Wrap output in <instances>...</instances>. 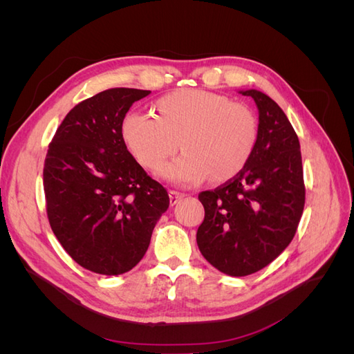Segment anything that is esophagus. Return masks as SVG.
<instances>
[{
    "label": "esophagus",
    "instance_id": "34e87169",
    "mask_svg": "<svg viewBox=\"0 0 354 354\" xmlns=\"http://www.w3.org/2000/svg\"><path fill=\"white\" fill-rule=\"evenodd\" d=\"M185 198V194H180L177 190H169V203L171 205H176L177 202Z\"/></svg>",
    "mask_w": 354,
    "mask_h": 354
}]
</instances>
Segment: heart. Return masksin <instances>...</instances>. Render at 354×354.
I'll use <instances>...</instances> for the list:
<instances>
[{
  "instance_id": "1",
  "label": "heart",
  "mask_w": 354,
  "mask_h": 354,
  "mask_svg": "<svg viewBox=\"0 0 354 354\" xmlns=\"http://www.w3.org/2000/svg\"><path fill=\"white\" fill-rule=\"evenodd\" d=\"M159 115L133 111L122 121V136L134 158L176 185H198L233 177L250 159L257 142V118L243 103L205 90H178L158 102Z\"/></svg>"
}]
</instances>
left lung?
I'll return each instance as SVG.
<instances>
[{
	"mask_svg": "<svg viewBox=\"0 0 354 354\" xmlns=\"http://www.w3.org/2000/svg\"><path fill=\"white\" fill-rule=\"evenodd\" d=\"M259 108V133L239 173L199 194L205 218L196 233L207 261L230 276L261 270L279 255L303 216L306 187L297 133L269 95L241 91Z\"/></svg>",
	"mask_w": 354,
	"mask_h": 354,
	"instance_id": "1",
	"label": "left lung"
}]
</instances>
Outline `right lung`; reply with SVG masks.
I'll use <instances>...</instances> for the list:
<instances>
[{
	"instance_id": "1",
	"label": "right lung",
	"mask_w": 354,
	"mask_h": 354,
	"mask_svg": "<svg viewBox=\"0 0 354 354\" xmlns=\"http://www.w3.org/2000/svg\"><path fill=\"white\" fill-rule=\"evenodd\" d=\"M151 91L109 88L78 103L48 145L47 217L65 251L84 269L121 274L143 259L169 198L128 152L122 121Z\"/></svg>"
}]
</instances>
